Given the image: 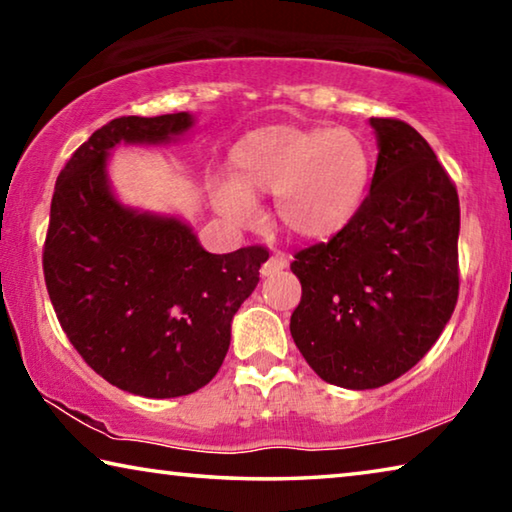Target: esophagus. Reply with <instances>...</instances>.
Segmentation results:
<instances>
[{
	"mask_svg": "<svg viewBox=\"0 0 512 512\" xmlns=\"http://www.w3.org/2000/svg\"><path fill=\"white\" fill-rule=\"evenodd\" d=\"M287 264H289V262H287V257H284V255H280V253L271 255V257H268L266 262H264V266H262V275H264V277H271V275L282 273L284 268H287Z\"/></svg>",
	"mask_w": 512,
	"mask_h": 512,
	"instance_id": "esophagus-1",
	"label": "esophagus"
}]
</instances>
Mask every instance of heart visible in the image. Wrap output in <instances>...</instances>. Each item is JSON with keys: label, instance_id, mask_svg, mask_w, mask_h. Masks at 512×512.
I'll use <instances>...</instances> for the list:
<instances>
[{"label": "heart", "instance_id": "1", "mask_svg": "<svg viewBox=\"0 0 512 512\" xmlns=\"http://www.w3.org/2000/svg\"><path fill=\"white\" fill-rule=\"evenodd\" d=\"M232 180L214 187V205L235 225L259 216L257 194H275L277 219L293 235L327 239L348 228L366 201L372 151L348 128L266 126L230 153Z\"/></svg>", "mask_w": 512, "mask_h": 512}]
</instances>
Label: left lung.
<instances>
[{
  "label": "left lung",
  "instance_id": "8db88e82",
  "mask_svg": "<svg viewBox=\"0 0 512 512\" xmlns=\"http://www.w3.org/2000/svg\"><path fill=\"white\" fill-rule=\"evenodd\" d=\"M377 167L348 228L296 253L291 336L327 384L366 391L411 370L458 300V194L413 126L372 117Z\"/></svg>",
  "mask_w": 512,
  "mask_h": 512
}]
</instances>
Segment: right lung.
Instances as JSON below:
<instances>
[{
	"label": "right lung",
	"mask_w": 512,
	"mask_h": 512,
	"mask_svg": "<svg viewBox=\"0 0 512 512\" xmlns=\"http://www.w3.org/2000/svg\"><path fill=\"white\" fill-rule=\"evenodd\" d=\"M194 126L189 112L119 117L67 160L51 198L42 253L60 327L85 363L142 397L203 388L230 348V323L259 282L264 246L212 255L176 216L119 203L108 180L117 144H167Z\"/></svg>",
	"instance_id": "obj_1"
}]
</instances>
